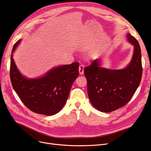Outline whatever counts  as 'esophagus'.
I'll list each match as a JSON object with an SVG mask.
<instances>
[{
    "label": "esophagus",
    "instance_id": "obj_1",
    "mask_svg": "<svg viewBox=\"0 0 151 151\" xmlns=\"http://www.w3.org/2000/svg\"><path fill=\"white\" fill-rule=\"evenodd\" d=\"M84 65L81 64V65H79V74H80L81 75L84 74Z\"/></svg>",
    "mask_w": 151,
    "mask_h": 151
}]
</instances>
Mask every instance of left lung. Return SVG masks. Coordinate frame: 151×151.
<instances>
[{"mask_svg":"<svg viewBox=\"0 0 151 151\" xmlns=\"http://www.w3.org/2000/svg\"><path fill=\"white\" fill-rule=\"evenodd\" d=\"M128 40L134 46L133 57L128 66L112 70L100 66L96 59L84 68L88 96L98 110L111 112L126 105L139 87L142 74L141 50L139 42L130 33Z\"/></svg>","mask_w":151,"mask_h":151,"instance_id":"left-lung-1","label":"left lung"}]
</instances>
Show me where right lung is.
I'll return each instance as SVG.
<instances>
[{
  "mask_svg": "<svg viewBox=\"0 0 151 151\" xmlns=\"http://www.w3.org/2000/svg\"><path fill=\"white\" fill-rule=\"evenodd\" d=\"M14 44L11 56L10 77L14 89L22 102L36 113L53 115L65 104L72 85L79 76V62L53 68L46 75L29 79L22 76L15 64L12 53L19 43Z\"/></svg>",
  "mask_w": 151,
  "mask_h": 151,
  "instance_id": "obj_1",
  "label": "right lung"
}]
</instances>
